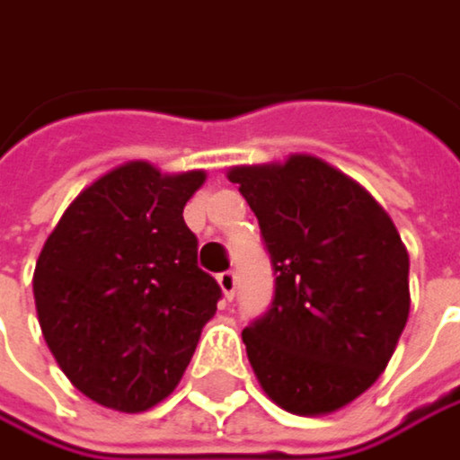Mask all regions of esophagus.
Here are the masks:
<instances>
[{
	"instance_id": "1",
	"label": "esophagus",
	"mask_w": 460,
	"mask_h": 460,
	"mask_svg": "<svg viewBox=\"0 0 460 460\" xmlns=\"http://www.w3.org/2000/svg\"><path fill=\"white\" fill-rule=\"evenodd\" d=\"M217 286H220V291H223L226 299H232V296H234V288H237V275H234L232 270L220 272V275H217Z\"/></svg>"
}]
</instances>
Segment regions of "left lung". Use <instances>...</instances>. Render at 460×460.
I'll return each mask as SVG.
<instances>
[{"label": "left lung", "instance_id": "left-lung-1", "mask_svg": "<svg viewBox=\"0 0 460 460\" xmlns=\"http://www.w3.org/2000/svg\"><path fill=\"white\" fill-rule=\"evenodd\" d=\"M275 272L272 307L243 332L272 402L334 412L388 367L410 315V256L388 212L313 155L234 166Z\"/></svg>", "mask_w": 460, "mask_h": 460}]
</instances>
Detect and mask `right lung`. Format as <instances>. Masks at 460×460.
<instances>
[{
  "instance_id": "right-lung-1",
  "label": "right lung",
  "mask_w": 460,
  "mask_h": 460,
  "mask_svg": "<svg viewBox=\"0 0 460 460\" xmlns=\"http://www.w3.org/2000/svg\"><path fill=\"white\" fill-rule=\"evenodd\" d=\"M204 172L123 164L61 215L34 270L42 337L69 383L102 407L142 412L180 383L220 286L196 264L182 207Z\"/></svg>"
}]
</instances>
